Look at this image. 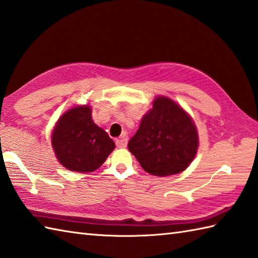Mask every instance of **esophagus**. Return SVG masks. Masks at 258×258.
I'll use <instances>...</instances> for the list:
<instances>
[{"label":"esophagus","instance_id":"34e87169","mask_svg":"<svg viewBox=\"0 0 258 258\" xmlns=\"http://www.w3.org/2000/svg\"><path fill=\"white\" fill-rule=\"evenodd\" d=\"M128 144V137L125 135H122L119 139L115 140V145H117L118 148H125Z\"/></svg>","mask_w":258,"mask_h":258}]
</instances>
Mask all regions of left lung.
<instances>
[{
    "instance_id": "obj_1",
    "label": "left lung",
    "mask_w": 258,
    "mask_h": 258,
    "mask_svg": "<svg viewBox=\"0 0 258 258\" xmlns=\"http://www.w3.org/2000/svg\"><path fill=\"white\" fill-rule=\"evenodd\" d=\"M128 149L150 175H176L185 170L197 154L196 125L175 101L158 97L141 119Z\"/></svg>"
}]
</instances>
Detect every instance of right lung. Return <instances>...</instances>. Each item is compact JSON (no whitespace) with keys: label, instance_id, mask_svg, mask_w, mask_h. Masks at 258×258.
Wrapping results in <instances>:
<instances>
[{"label":"right lung","instance_id":"add662e5","mask_svg":"<svg viewBox=\"0 0 258 258\" xmlns=\"http://www.w3.org/2000/svg\"><path fill=\"white\" fill-rule=\"evenodd\" d=\"M51 138L60 164L77 172L98 169L115 147L106 131L93 122L89 106H78L62 114Z\"/></svg>","mask_w":258,"mask_h":258}]
</instances>
